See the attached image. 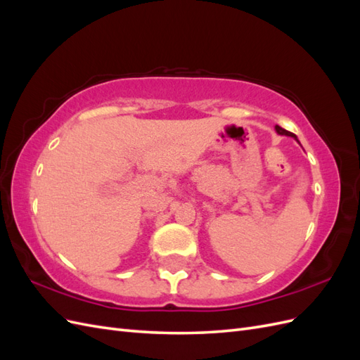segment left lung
Instances as JSON below:
<instances>
[{
  "instance_id": "obj_1",
  "label": "left lung",
  "mask_w": 360,
  "mask_h": 360,
  "mask_svg": "<svg viewBox=\"0 0 360 360\" xmlns=\"http://www.w3.org/2000/svg\"><path fill=\"white\" fill-rule=\"evenodd\" d=\"M275 129H276V132H278L279 135H287V136H292L294 139H296V141H297V136H296V135H294V134H291V132H288V130H285V129H282L281 126H276Z\"/></svg>"
}]
</instances>
